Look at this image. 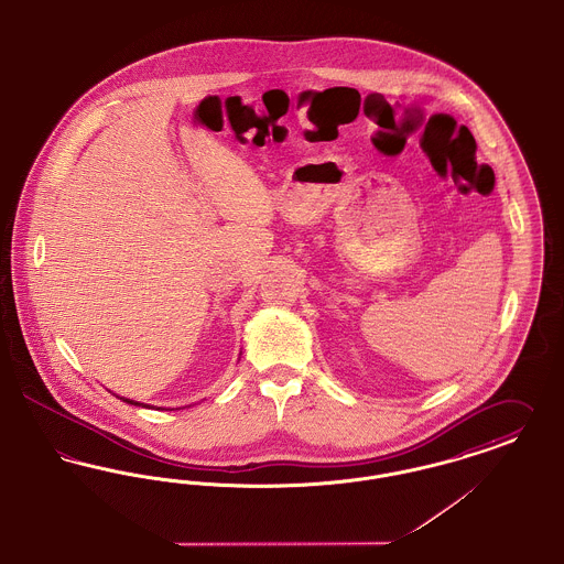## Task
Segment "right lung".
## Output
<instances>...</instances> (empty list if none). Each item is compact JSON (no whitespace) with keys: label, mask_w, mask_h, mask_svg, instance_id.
<instances>
[{"label":"right lung","mask_w":564,"mask_h":564,"mask_svg":"<svg viewBox=\"0 0 564 564\" xmlns=\"http://www.w3.org/2000/svg\"><path fill=\"white\" fill-rule=\"evenodd\" d=\"M121 400H126V402H130V404H138V406H140V402H133V400H128V398H121Z\"/></svg>","instance_id":"add662e5"}]
</instances>
